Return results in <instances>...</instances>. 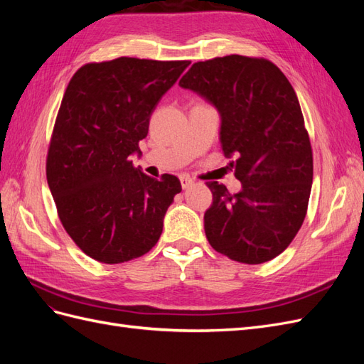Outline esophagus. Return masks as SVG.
Returning <instances> with one entry per match:
<instances>
[{"mask_svg":"<svg viewBox=\"0 0 364 364\" xmlns=\"http://www.w3.org/2000/svg\"><path fill=\"white\" fill-rule=\"evenodd\" d=\"M181 183H182V188L183 190H186V188H190V186L193 185V179L190 178V176H186V174H181Z\"/></svg>","mask_w":364,"mask_h":364,"instance_id":"34e87169","label":"esophagus"}]
</instances>
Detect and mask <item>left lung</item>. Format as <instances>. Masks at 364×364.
<instances>
[{"instance_id":"obj_1","label":"left lung","mask_w":364,"mask_h":364,"mask_svg":"<svg viewBox=\"0 0 364 364\" xmlns=\"http://www.w3.org/2000/svg\"><path fill=\"white\" fill-rule=\"evenodd\" d=\"M179 86L217 109L220 142L241 182L237 194L206 183L209 245L238 262L273 259L301 229L313 183L311 144L293 86L277 65L238 54L194 63Z\"/></svg>"}]
</instances>
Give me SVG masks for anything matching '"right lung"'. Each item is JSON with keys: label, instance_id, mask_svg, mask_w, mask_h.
Segmentation results:
<instances>
[{"label": "right lung", "instance_id": "add662e5", "mask_svg": "<svg viewBox=\"0 0 364 364\" xmlns=\"http://www.w3.org/2000/svg\"><path fill=\"white\" fill-rule=\"evenodd\" d=\"M188 60L118 58L87 63L68 83L54 124L47 181L68 235L87 257L118 264L158 243L179 179H153L132 155Z\"/></svg>", "mask_w": 364, "mask_h": 364}]
</instances>
